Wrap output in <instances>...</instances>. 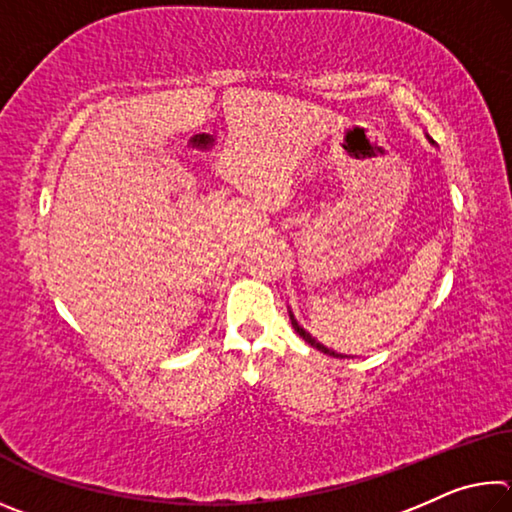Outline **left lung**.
<instances>
[{
    "label": "left lung",
    "mask_w": 512,
    "mask_h": 512,
    "mask_svg": "<svg viewBox=\"0 0 512 512\" xmlns=\"http://www.w3.org/2000/svg\"><path fill=\"white\" fill-rule=\"evenodd\" d=\"M289 316H291V325H293V329H296V332L302 336V339H305L309 345H314V348L316 350H320V352H325V354H329V357H341V359H345V357H348V354H339V352H334V350H329V348H325V345L323 343H318L316 339H314V336H311L309 332H307V329H302L300 325H298V320L296 318H293V314H291V311H289Z\"/></svg>",
    "instance_id": "left-lung-1"
}]
</instances>
